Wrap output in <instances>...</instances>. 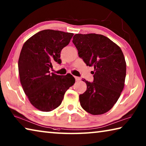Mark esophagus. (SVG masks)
I'll use <instances>...</instances> for the list:
<instances>
[{
    "mask_svg": "<svg viewBox=\"0 0 146 146\" xmlns=\"http://www.w3.org/2000/svg\"><path fill=\"white\" fill-rule=\"evenodd\" d=\"M75 80H76V81H80V80H81V78H80V77H78V76H75Z\"/></svg>",
    "mask_w": 146,
    "mask_h": 146,
    "instance_id": "obj_1",
    "label": "esophagus"
}]
</instances>
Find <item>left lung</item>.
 Segmentation results:
<instances>
[{"label":"left lung","mask_w":146,"mask_h":146,"mask_svg":"<svg viewBox=\"0 0 146 146\" xmlns=\"http://www.w3.org/2000/svg\"><path fill=\"white\" fill-rule=\"evenodd\" d=\"M73 43L79 57L94 67L93 82L85 81L87 90L79 95L80 106L91 115L108 112L119 98L124 86L126 63L119 46L95 33L76 34Z\"/></svg>","instance_id":"left-lung-1"}]
</instances>
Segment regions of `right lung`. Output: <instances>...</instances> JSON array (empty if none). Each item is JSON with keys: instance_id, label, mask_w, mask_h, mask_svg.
<instances>
[{"instance_id": "right-lung-1", "label": "right lung", "mask_w": 146, "mask_h": 146, "mask_svg": "<svg viewBox=\"0 0 146 146\" xmlns=\"http://www.w3.org/2000/svg\"><path fill=\"white\" fill-rule=\"evenodd\" d=\"M73 33L45 29L24 44L18 66L20 80L29 102L42 111H51L61 104L64 94L75 82L71 74L50 73L52 64H60V52Z\"/></svg>"}]
</instances>
